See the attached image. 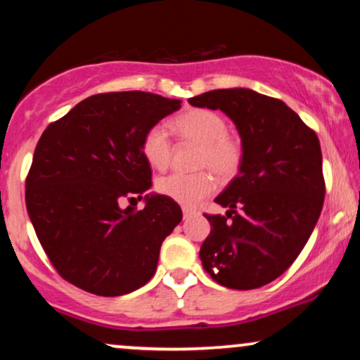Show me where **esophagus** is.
<instances>
[{
    "label": "esophagus",
    "mask_w": 360,
    "mask_h": 360,
    "mask_svg": "<svg viewBox=\"0 0 360 360\" xmlns=\"http://www.w3.org/2000/svg\"><path fill=\"white\" fill-rule=\"evenodd\" d=\"M198 212L194 208H189V206H183V217L184 218H191L193 214H196Z\"/></svg>",
    "instance_id": "34e87169"
}]
</instances>
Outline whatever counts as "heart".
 Masks as SVG:
<instances>
[{
  "label": "heart",
  "mask_w": 360,
  "mask_h": 360,
  "mask_svg": "<svg viewBox=\"0 0 360 360\" xmlns=\"http://www.w3.org/2000/svg\"><path fill=\"white\" fill-rule=\"evenodd\" d=\"M174 128L181 139L200 146L196 169L206 171L183 174L172 172L157 179L155 188L162 196L184 206L200 205L217 188V174L221 181H230L240 172L245 148L238 135L229 131L225 117L212 110H189L174 120ZM143 159L150 167L164 171L172 160V142L166 127L155 123L147 128L140 142Z\"/></svg>",
  "instance_id": "obj_1"
}]
</instances>
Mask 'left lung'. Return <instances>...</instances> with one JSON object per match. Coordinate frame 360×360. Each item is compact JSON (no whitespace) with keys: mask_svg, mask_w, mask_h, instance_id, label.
Returning a JSON list of instances; mask_svg holds the SVG:
<instances>
[{"mask_svg":"<svg viewBox=\"0 0 360 360\" xmlns=\"http://www.w3.org/2000/svg\"><path fill=\"white\" fill-rule=\"evenodd\" d=\"M189 103L229 115L245 148L240 174L214 200L229 212L205 214L212 232L201 264L225 288L266 286L295 262L323 208L315 130L281 100L252 89H214Z\"/></svg>","mask_w":360,"mask_h":360,"instance_id":"1","label":"left lung"}]
</instances>
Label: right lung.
<instances>
[{"label": "right lung", "instance_id": "add662e5", "mask_svg": "<svg viewBox=\"0 0 360 360\" xmlns=\"http://www.w3.org/2000/svg\"><path fill=\"white\" fill-rule=\"evenodd\" d=\"M181 108L143 91L100 93L52 122L37 143L25 203L60 278L98 296L142 288L164 238L183 220L176 201L146 196L152 169L140 150L147 128ZM128 200L134 205L121 208Z\"/></svg>", "mask_w": 360, "mask_h": 360}]
</instances>
